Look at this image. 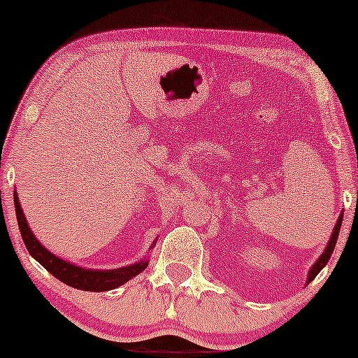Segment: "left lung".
Returning a JSON list of instances; mask_svg holds the SVG:
<instances>
[{
    "label": "left lung",
    "mask_w": 358,
    "mask_h": 358,
    "mask_svg": "<svg viewBox=\"0 0 358 358\" xmlns=\"http://www.w3.org/2000/svg\"><path fill=\"white\" fill-rule=\"evenodd\" d=\"M342 219H343V213H340L338 220H336V224H335V229H334V232H331V237H330V241H328V244H327V249L323 250V254H322V256L318 257V261L315 262V264H313V268H311V269H310V273H308V282H310V281H313V279L316 278V274H318L320 271H322V269L324 268V266H327V262L330 261L331 254H334V249H335L336 239H338V232H340V227H342Z\"/></svg>",
    "instance_id": "1"
}]
</instances>
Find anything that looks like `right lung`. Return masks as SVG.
<instances>
[{"mask_svg":"<svg viewBox=\"0 0 358 358\" xmlns=\"http://www.w3.org/2000/svg\"><path fill=\"white\" fill-rule=\"evenodd\" d=\"M15 202V210H16V220H18L20 232H22V239L27 245L30 256L36 259L40 264L43 266L48 273L53 274L57 279H60L65 285L77 287V289L84 291H109L116 289L121 285L129 281L131 278H134L141 271L146 269L148 259L145 261H139L136 264L124 266V268L117 269H109V271H96V269H84L79 266L71 264V262L64 261V259L57 257L55 254H52L50 250H47L36 241V237L31 232V229L28 227V222L24 219V213L20 207L18 195H13ZM153 248V245H151Z\"/></svg>","mask_w":358,"mask_h":358,"instance_id":"1","label":"right lung"}]
</instances>
